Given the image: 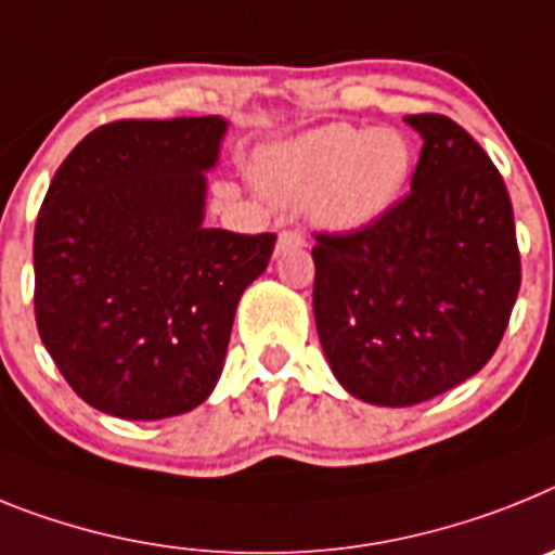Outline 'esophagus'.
Returning <instances> with one entry per match:
<instances>
[{
	"label": "esophagus",
	"instance_id": "esophagus-1",
	"mask_svg": "<svg viewBox=\"0 0 555 555\" xmlns=\"http://www.w3.org/2000/svg\"><path fill=\"white\" fill-rule=\"evenodd\" d=\"M301 245H305V237H301L298 231L287 229V231H282V234H279V243H276L279 250H284V248H301Z\"/></svg>",
	"mask_w": 555,
	"mask_h": 555
}]
</instances>
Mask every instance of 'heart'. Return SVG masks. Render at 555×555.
Masks as SVG:
<instances>
[{
    "label": "heart",
    "mask_w": 555,
    "mask_h": 555,
    "mask_svg": "<svg viewBox=\"0 0 555 555\" xmlns=\"http://www.w3.org/2000/svg\"><path fill=\"white\" fill-rule=\"evenodd\" d=\"M411 164V144L393 128L330 125L259 153L254 176L284 204L312 197V215L326 229L354 231L397 206Z\"/></svg>",
    "instance_id": "heart-1"
}]
</instances>
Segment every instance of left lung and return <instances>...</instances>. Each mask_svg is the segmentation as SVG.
I'll use <instances>...</instances> for the list:
<instances>
[{
    "mask_svg": "<svg viewBox=\"0 0 555 555\" xmlns=\"http://www.w3.org/2000/svg\"><path fill=\"white\" fill-rule=\"evenodd\" d=\"M422 156L411 192L365 229L318 231L312 310L351 397L408 408L478 374L517 301L508 190L486 151L444 114H411Z\"/></svg>",
    "mask_w": 555,
    "mask_h": 555,
    "instance_id": "left-lung-1",
    "label": "left lung"
}]
</instances>
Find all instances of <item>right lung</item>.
Returning <instances> with one entry per match:
<instances>
[{
  "instance_id": "obj_1",
  "label": "right lung",
  "mask_w": 555,
  "mask_h": 555,
  "mask_svg": "<svg viewBox=\"0 0 555 555\" xmlns=\"http://www.w3.org/2000/svg\"><path fill=\"white\" fill-rule=\"evenodd\" d=\"M225 119H119L64 158L36 220V324L77 397L133 422L218 385L243 291L276 234L206 229Z\"/></svg>"
}]
</instances>
